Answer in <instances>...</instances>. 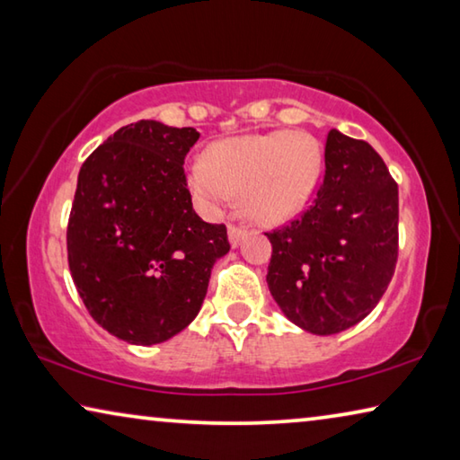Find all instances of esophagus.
Listing matches in <instances>:
<instances>
[{"label": "esophagus", "instance_id": "esophagus-1", "mask_svg": "<svg viewBox=\"0 0 460 460\" xmlns=\"http://www.w3.org/2000/svg\"><path fill=\"white\" fill-rule=\"evenodd\" d=\"M245 237H247V229L237 227V225H231V227H229V241H231L233 247H237Z\"/></svg>", "mask_w": 460, "mask_h": 460}]
</instances>
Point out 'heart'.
Returning a JSON list of instances; mask_svg holds the SVG:
<instances>
[{
    "label": "heart",
    "instance_id": "b5f03b06",
    "mask_svg": "<svg viewBox=\"0 0 460 460\" xmlns=\"http://www.w3.org/2000/svg\"><path fill=\"white\" fill-rule=\"evenodd\" d=\"M323 147L306 131H270L215 144L205 160L192 162L189 184L208 211H221L243 194L249 219H290L314 192Z\"/></svg>",
    "mask_w": 460,
    "mask_h": 460
}]
</instances>
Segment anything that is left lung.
I'll return each mask as SVG.
<instances>
[{
  "label": "left lung",
  "instance_id": "left-lung-1",
  "mask_svg": "<svg viewBox=\"0 0 460 460\" xmlns=\"http://www.w3.org/2000/svg\"><path fill=\"white\" fill-rule=\"evenodd\" d=\"M271 243L270 292L288 321L334 334L363 321L398 261V184L363 139L331 129L313 207Z\"/></svg>",
  "mask_w": 460,
  "mask_h": 460
}]
</instances>
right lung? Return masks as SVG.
I'll use <instances>...</instances> for the list:
<instances>
[{
    "label": "right lung",
    "mask_w": 460,
    "mask_h": 460,
    "mask_svg": "<svg viewBox=\"0 0 460 460\" xmlns=\"http://www.w3.org/2000/svg\"><path fill=\"white\" fill-rule=\"evenodd\" d=\"M199 136L142 119L109 136L81 166L68 268L89 314L131 345L186 329L231 247L227 227L202 221L186 189L182 164Z\"/></svg>",
    "instance_id": "right-lung-1"
}]
</instances>
